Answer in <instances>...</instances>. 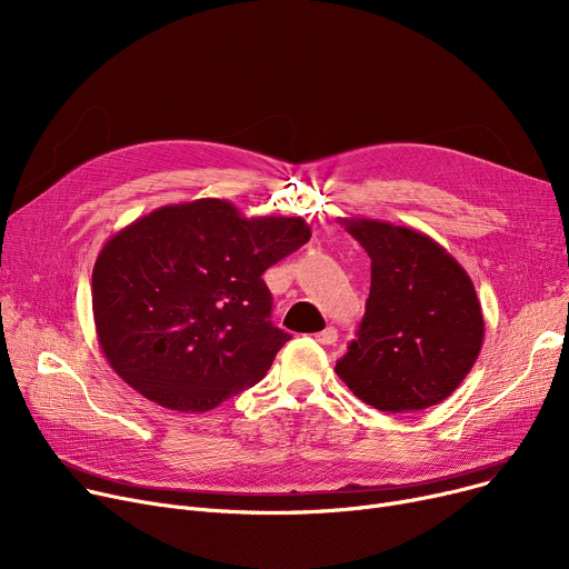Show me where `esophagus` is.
I'll return each mask as SVG.
<instances>
[{
    "label": "esophagus",
    "instance_id": "1",
    "mask_svg": "<svg viewBox=\"0 0 569 569\" xmlns=\"http://www.w3.org/2000/svg\"><path fill=\"white\" fill-rule=\"evenodd\" d=\"M337 339H339V335H337L335 327H325L322 332H318V335H316V341H318V343H322V346H335V343H337Z\"/></svg>",
    "mask_w": 569,
    "mask_h": 569
}]
</instances>
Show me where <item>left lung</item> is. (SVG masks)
I'll return each mask as SVG.
<instances>
[{"label": "left lung", "instance_id": "8db88e82", "mask_svg": "<svg viewBox=\"0 0 569 569\" xmlns=\"http://www.w3.org/2000/svg\"><path fill=\"white\" fill-rule=\"evenodd\" d=\"M339 221L371 258V290L337 376L382 412L440 403L470 373L485 343L470 277L425 232L362 217Z\"/></svg>", "mask_w": 569, "mask_h": 569}]
</instances>
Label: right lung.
I'll use <instances>...</instances> for the list:
<instances>
[{
  "label": "right lung",
  "mask_w": 569,
  "mask_h": 569,
  "mask_svg": "<svg viewBox=\"0 0 569 569\" xmlns=\"http://www.w3.org/2000/svg\"><path fill=\"white\" fill-rule=\"evenodd\" d=\"M309 239L302 217L247 219L221 198L136 219L108 239L92 272L106 360L163 408H217L262 380L290 341L269 322L262 272Z\"/></svg>",
  "instance_id": "1"
}]
</instances>
